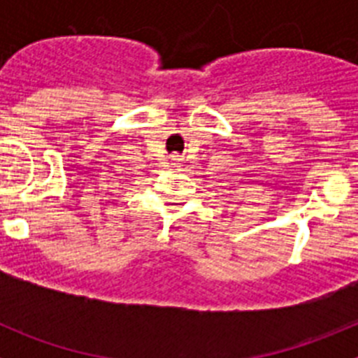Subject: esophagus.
Returning <instances> with one entry per match:
<instances>
[{
	"mask_svg": "<svg viewBox=\"0 0 358 358\" xmlns=\"http://www.w3.org/2000/svg\"><path fill=\"white\" fill-rule=\"evenodd\" d=\"M173 161H177V163H179V157H173Z\"/></svg>",
	"mask_w": 358,
	"mask_h": 358,
	"instance_id": "obj_1",
	"label": "esophagus"
}]
</instances>
